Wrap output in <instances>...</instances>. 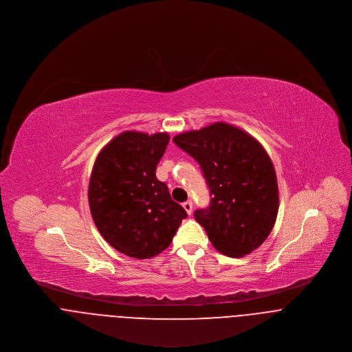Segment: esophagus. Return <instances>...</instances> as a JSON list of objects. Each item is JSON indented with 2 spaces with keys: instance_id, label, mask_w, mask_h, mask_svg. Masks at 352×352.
Masks as SVG:
<instances>
[{
  "instance_id": "34e87169",
  "label": "esophagus",
  "mask_w": 352,
  "mask_h": 352,
  "mask_svg": "<svg viewBox=\"0 0 352 352\" xmlns=\"http://www.w3.org/2000/svg\"><path fill=\"white\" fill-rule=\"evenodd\" d=\"M182 207H184V210L188 212V214H190L192 211H193V203L190 201V200H188V201H185L184 204H182Z\"/></svg>"
}]
</instances>
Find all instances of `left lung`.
Returning <instances> with one entry per match:
<instances>
[{
  "label": "left lung",
  "mask_w": 352,
  "mask_h": 352,
  "mask_svg": "<svg viewBox=\"0 0 352 352\" xmlns=\"http://www.w3.org/2000/svg\"><path fill=\"white\" fill-rule=\"evenodd\" d=\"M173 141L200 164L211 192L206 210L195 212L213 248L230 257L256 250L271 234L279 211L274 163L245 131L214 122Z\"/></svg>",
  "instance_id": "obj_1"
}]
</instances>
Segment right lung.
Wrapping results in <instances>:
<instances>
[{
	"label": "right lung",
	"mask_w": 352,
	"mask_h": 352,
	"mask_svg": "<svg viewBox=\"0 0 352 352\" xmlns=\"http://www.w3.org/2000/svg\"><path fill=\"white\" fill-rule=\"evenodd\" d=\"M168 133L124 132L98 155L88 186L94 223L118 252L151 258L171 243L186 211L156 178Z\"/></svg>",
	"instance_id": "1"
}]
</instances>
